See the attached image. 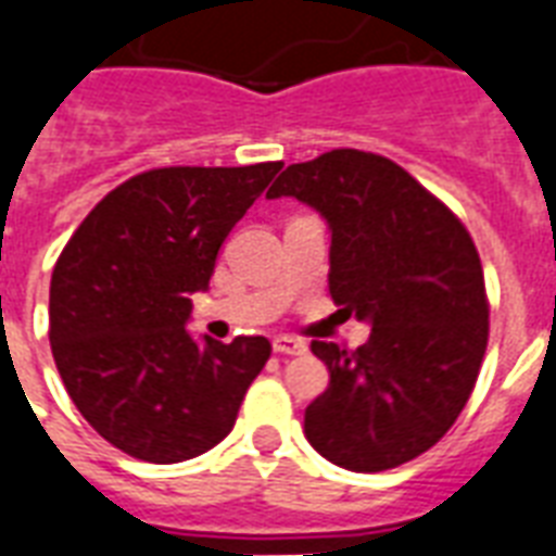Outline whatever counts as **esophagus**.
Masks as SVG:
<instances>
[{"instance_id": "1", "label": "esophagus", "mask_w": 556, "mask_h": 556, "mask_svg": "<svg viewBox=\"0 0 556 556\" xmlns=\"http://www.w3.org/2000/svg\"><path fill=\"white\" fill-rule=\"evenodd\" d=\"M274 353L277 355H303L306 353V344L296 341V338H288V334H277L274 338Z\"/></svg>"}]
</instances>
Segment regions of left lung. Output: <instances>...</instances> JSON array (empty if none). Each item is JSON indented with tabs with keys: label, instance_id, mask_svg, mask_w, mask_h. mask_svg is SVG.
Here are the masks:
<instances>
[{
	"label": "left lung",
	"instance_id": "1",
	"mask_svg": "<svg viewBox=\"0 0 556 556\" xmlns=\"http://www.w3.org/2000/svg\"><path fill=\"white\" fill-rule=\"evenodd\" d=\"M296 198L332 230L329 294L372 326L367 344L312 341L329 388L308 443L353 472L408 464L438 443L476 388L490 334L484 270L455 212L388 156L334 148L288 165L268 198Z\"/></svg>",
	"mask_w": 556,
	"mask_h": 556
}]
</instances>
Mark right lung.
<instances>
[{
  "label": "right lung",
  "mask_w": 556,
  "mask_h": 556,
  "mask_svg": "<svg viewBox=\"0 0 556 556\" xmlns=\"http://www.w3.org/2000/svg\"><path fill=\"white\" fill-rule=\"evenodd\" d=\"M282 163L172 165L104 194L66 241L49 288L63 388L101 438L148 464L210 452L270 358L268 338L186 332L224 239Z\"/></svg>",
  "instance_id": "1"
}]
</instances>
